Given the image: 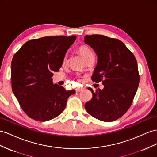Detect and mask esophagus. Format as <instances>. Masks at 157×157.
Instances as JSON below:
<instances>
[{"label": "esophagus", "mask_w": 157, "mask_h": 157, "mask_svg": "<svg viewBox=\"0 0 157 157\" xmlns=\"http://www.w3.org/2000/svg\"><path fill=\"white\" fill-rule=\"evenodd\" d=\"M84 88H78V89H77V90H76V92H81V91H82L83 90H84Z\"/></svg>", "instance_id": "34e87169"}]
</instances>
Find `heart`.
I'll return each instance as SVG.
<instances>
[{"label": "heart", "instance_id": "obj_1", "mask_svg": "<svg viewBox=\"0 0 157 157\" xmlns=\"http://www.w3.org/2000/svg\"><path fill=\"white\" fill-rule=\"evenodd\" d=\"M78 52L85 60H86V59H88L91 56H94V52H92V50L86 45L80 46L78 49ZM67 63V56H65V57H63V65H66ZM77 78L79 80H80V77L79 75L77 76Z\"/></svg>", "mask_w": 157, "mask_h": 157}]
</instances>
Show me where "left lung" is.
I'll list each match as a JSON object with an SVG mask.
<instances>
[{
  "label": "left lung",
  "instance_id": "8db88e82",
  "mask_svg": "<svg viewBox=\"0 0 157 157\" xmlns=\"http://www.w3.org/2000/svg\"><path fill=\"white\" fill-rule=\"evenodd\" d=\"M84 41L94 50L98 61L93 81L102 82L104 88L92 93L84 105L87 112L99 120L109 122L119 119L133 102L139 82L137 60L120 40L102 35H86Z\"/></svg>",
  "mask_w": 157,
  "mask_h": 157
}]
</instances>
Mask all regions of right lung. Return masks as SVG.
Here are the masks:
<instances>
[{"label": "right lung", "instance_id": "right-lung-1", "mask_svg": "<svg viewBox=\"0 0 157 157\" xmlns=\"http://www.w3.org/2000/svg\"><path fill=\"white\" fill-rule=\"evenodd\" d=\"M76 36H47L26 42L11 63L12 89L24 112L32 119L46 121L64 111L75 90L54 84L58 72Z\"/></svg>", "mask_w": 157, "mask_h": 157}]
</instances>
